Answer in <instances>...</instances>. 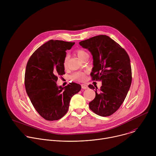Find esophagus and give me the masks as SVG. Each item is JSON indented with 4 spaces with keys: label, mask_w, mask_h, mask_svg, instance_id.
<instances>
[{
    "label": "esophagus",
    "mask_w": 156,
    "mask_h": 156,
    "mask_svg": "<svg viewBox=\"0 0 156 156\" xmlns=\"http://www.w3.org/2000/svg\"><path fill=\"white\" fill-rule=\"evenodd\" d=\"M81 87L83 88V89H87L88 87H87V84H81Z\"/></svg>",
    "instance_id": "esophagus-1"
}]
</instances>
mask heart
I'll return each mask as SVG.
<instances>
[{
  "instance_id": "heart-1",
  "label": "heart",
  "mask_w": 156,
  "mask_h": 156,
  "mask_svg": "<svg viewBox=\"0 0 156 156\" xmlns=\"http://www.w3.org/2000/svg\"><path fill=\"white\" fill-rule=\"evenodd\" d=\"M75 53L77 55V56L81 60H83V58L86 56L88 55L87 53L83 50V49H76L75 51ZM68 60H69V56L66 55L64 58H63V67L65 69H66L68 65ZM71 79L75 81H82L85 80L86 79V73L84 72H76L73 73L71 76H70Z\"/></svg>"
}]
</instances>
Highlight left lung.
<instances>
[{
    "label": "left lung",
    "instance_id": "obj_1",
    "mask_svg": "<svg viewBox=\"0 0 156 156\" xmlns=\"http://www.w3.org/2000/svg\"><path fill=\"white\" fill-rule=\"evenodd\" d=\"M80 46L91 52L93 65V80L101 81L96 87V97L90 103V108L96 114L107 117L112 115L123 102L132 81L129 57L119 44L106 35H99L80 42Z\"/></svg>",
    "mask_w": 156,
    "mask_h": 156
}]
</instances>
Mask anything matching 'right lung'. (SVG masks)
I'll list each match as a JSON object with an SVG mask.
<instances>
[{
    "instance_id": "obj_1",
    "label": "right lung",
    "mask_w": 156,
    "mask_h": 156,
    "mask_svg": "<svg viewBox=\"0 0 156 156\" xmlns=\"http://www.w3.org/2000/svg\"><path fill=\"white\" fill-rule=\"evenodd\" d=\"M75 42L51 40L30 57L25 74L27 94L38 114L45 120H57L69 110L72 97L81 89L80 84L71 83L58 87V76L65 74L63 65L66 51Z\"/></svg>"
}]
</instances>
